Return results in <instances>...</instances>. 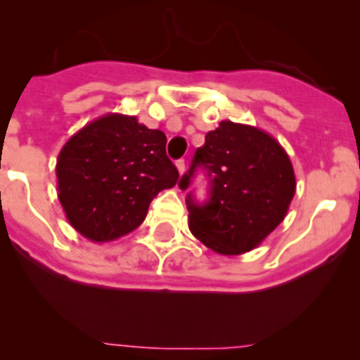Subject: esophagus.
Masks as SVG:
<instances>
[{
    "label": "esophagus",
    "mask_w": 360,
    "mask_h": 360,
    "mask_svg": "<svg viewBox=\"0 0 360 360\" xmlns=\"http://www.w3.org/2000/svg\"><path fill=\"white\" fill-rule=\"evenodd\" d=\"M176 167H177V170H179L181 174L184 172V169H186V162H184V158H179L176 162Z\"/></svg>",
    "instance_id": "esophagus-1"
}]
</instances>
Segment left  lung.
Returning a JSON list of instances; mask_svg holds the SVG:
<instances>
[{"mask_svg": "<svg viewBox=\"0 0 360 360\" xmlns=\"http://www.w3.org/2000/svg\"><path fill=\"white\" fill-rule=\"evenodd\" d=\"M198 172L210 186L203 202L189 190ZM177 184L188 190L191 233L226 256L248 252L270 235L296 191L291 160L281 144L263 130L233 122H221L207 134Z\"/></svg>", "mask_w": 360, "mask_h": 360, "instance_id": "left-lung-1", "label": "left lung"}]
</instances>
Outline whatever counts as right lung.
<instances>
[{"label":"right lung","instance_id":"add662e5","mask_svg":"<svg viewBox=\"0 0 360 360\" xmlns=\"http://www.w3.org/2000/svg\"><path fill=\"white\" fill-rule=\"evenodd\" d=\"M162 130L108 115L83 127L57 160L59 200L83 237L108 242L136 230L151 200L177 183Z\"/></svg>","mask_w":360,"mask_h":360}]
</instances>
